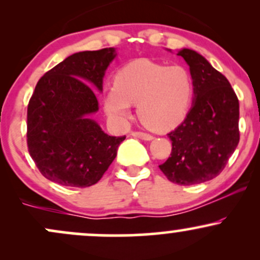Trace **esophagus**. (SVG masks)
<instances>
[{"instance_id":"34e87169","label":"esophagus","mask_w":260,"mask_h":260,"mask_svg":"<svg viewBox=\"0 0 260 260\" xmlns=\"http://www.w3.org/2000/svg\"><path fill=\"white\" fill-rule=\"evenodd\" d=\"M132 136L136 137V138H139V139H143V140H151V139H153V136H151V134L144 133V132H133Z\"/></svg>"}]
</instances>
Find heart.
<instances>
[{
  "instance_id": "obj_1",
  "label": "heart",
  "mask_w": 260,
  "mask_h": 260,
  "mask_svg": "<svg viewBox=\"0 0 260 260\" xmlns=\"http://www.w3.org/2000/svg\"><path fill=\"white\" fill-rule=\"evenodd\" d=\"M193 92L194 83L186 67L138 59L116 73L113 88L105 96V110L115 120L126 121L131 105H137L142 123L164 132L184 120Z\"/></svg>"
}]
</instances>
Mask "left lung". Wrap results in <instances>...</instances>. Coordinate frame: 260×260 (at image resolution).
<instances>
[{
  "mask_svg": "<svg viewBox=\"0 0 260 260\" xmlns=\"http://www.w3.org/2000/svg\"><path fill=\"white\" fill-rule=\"evenodd\" d=\"M189 66L194 101L184 121L170 132L171 156L159 165L169 181L190 186L213 180L240 142V103L226 77L198 52L178 51Z\"/></svg>",
  "mask_w": 260,
  "mask_h": 260,
  "instance_id": "8db88e82",
  "label": "left lung"
}]
</instances>
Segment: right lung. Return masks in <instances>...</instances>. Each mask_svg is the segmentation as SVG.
Here are the masks:
<instances>
[{
    "label": "right lung",
    "instance_id": "obj_1",
    "mask_svg": "<svg viewBox=\"0 0 260 260\" xmlns=\"http://www.w3.org/2000/svg\"><path fill=\"white\" fill-rule=\"evenodd\" d=\"M115 49L68 56L39 79L28 104L26 143L47 180L90 187L103 177L126 137H111L90 115L99 110L94 89L103 90Z\"/></svg>",
    "mask_w": 260,
    "mask_h": 260
}]
</instances>
